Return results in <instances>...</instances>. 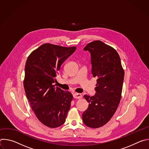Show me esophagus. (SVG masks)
I'll use <instances>...</instances> for the list:
<instances>
[{
	"mask_svg": "<svg viewBox=\"0 0 149 149\" xmlns=\"http://www.w3.org/2000/svg\"><path fill=\"white\" fill-rule=\"evenodd\" d=\"M73 97H74V98L79 99V98H82V95L81 94H79V93H75V94H73Z\"/></svg>",
	"mask_w": 149,
	"mask_h": 149,
	"instance_id": "1",
	"label": "esophagus"
}]
</instances>
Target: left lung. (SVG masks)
Segmentation results:
<instances>
[{
  "label": "left lung",
  "mask_w": 149,
  "mask_h": 149,
  "mask_svg": "<svg viewBox=\"0 0 149 149\" xmlns=\"http://www.w3.org/2000/svg\"><path fill=\"white\" fill-rule=\"evenodd\" d=\"M84 50L90 52L92 74L97 79L95 95L84 96L89 105L82 117L85 125L96 129L107 123L117 109L124 71L117 52L102 41L91 42Z\"/></svg>",
  "instance_id": "obj_1"
}]
</instances>
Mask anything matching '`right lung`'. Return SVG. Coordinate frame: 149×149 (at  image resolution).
I'll return each mask as SVG.
<instances>
[{"label":"right lung","instance_id":"1","mask_svg":"<svg viewBox=\"0 0 149 149\" xmlns=\"http://www.w3.org/2000/svg\"><path fill=\"white\" fill-rule=\"evenodd\" d=\"M76 47L44 44L29 55L25 68L24 89L38 119L50 128L65 121L73 96L53 85L61 65Z\"/></svg>","mask_w":149,"mask_h":149}]
</instances>
